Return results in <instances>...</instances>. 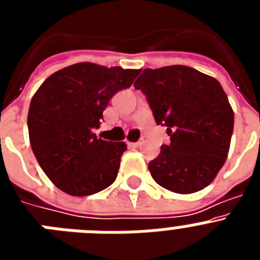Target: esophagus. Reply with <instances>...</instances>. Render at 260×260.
Listing matches in <instances>:
<instances>
[{"label": "esophagus", "instance_id": "obj_1", "mask_svg": "<svg viewBox=\"0 0 260 260\" xmlns=\"http://www.w3.org/2000/svg\"><path fill=\"white\" fill-rule=\"evenodd\" d=\"M143 144V139H139L138 142H127L128 147H133V148H137V147H141Z\"/></svg>", "mask_w": 260, "mask_h": 260}]
</instances>
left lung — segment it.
I'll list each match as a JSON object with an SVG mask.
<instances>
[{
    "label": "left lung",
    "instance_id": "obj_1",
    "mask_svg": "<svg viewBox=\"0 0 260 260\" xmlns=\"http://www.w3.org/2000/svg\"><path fill=\"white\" fill-rule=\"evenodd\" d=\"M134 87L146 95L171 143L148 164L156 183L178 194L210 185L228 156L234 114L215 78L189 66L146 69Z\"/></svg>",
    "mask_w": 260,
    "mask_h": 260
}]
</instances>
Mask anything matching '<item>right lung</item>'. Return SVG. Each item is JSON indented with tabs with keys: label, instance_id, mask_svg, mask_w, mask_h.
<instances>
[{
	"label": "right lung",
	"instance_id": "right-lung-1",
	"mask_svg": "<svg viewBox=\"0 0 260 260\" xmlns=\"http://www.w3.org/2000/svg\"><path fill=\"white\" fill-rule=\"evenodd\" d=\"M141 70L89 62L56 71L29 104V143L48 178L62 191L86 197L116 181L123 142L99 139L103 112L118 91L132 86Z\"/></svg>",
	"mask_w": 260,
	"mask_h": 260
}]
</instances>
